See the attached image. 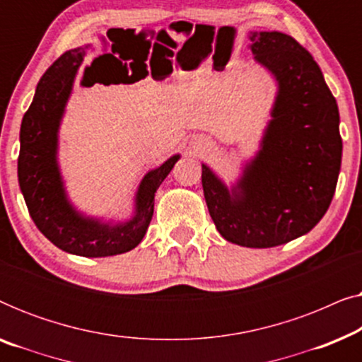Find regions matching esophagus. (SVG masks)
Listing matches in <instances>:
<instances>
[{
    "instance_id": "1",
    "label": "esophagus",
    "mask_w": 362,
    "mask_h": 362,
    "mask_svg": "<svg viewBox=\"0 0 362 362\" xmlns=\"http://www.w3.org/2000/svg\"><path fill=\"white\" fill-rule=\"evenodd\" d=\"M192 145H194V148H199V146H201V143H197V141H194V143H192Z\"/></svg>"
}]
</instances>
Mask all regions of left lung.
Here are the masks:
<instances>
[{"label": "left lung", "mask_w": 362, "mask_h": 362, "mask_svg": "<svg viewBox=\"0 0 362 362\" xmlns=\"http://www.w3.org/2000/svg\"><path fill=\"white\" fill-rule=\"evenodd\" d=\"M257 64L276 82L260 150L227 186L202 163V189L219 234L267 249L301 237L328 211L341 170L339 112L311 54L288 34L250 33Z\"/></svg>", "instance_id": "obj_1"}]
</instances>
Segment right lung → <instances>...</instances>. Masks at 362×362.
Here are the masks:
<instances>
[{"label":"right lung","instance_id":"add662e5","mask_svg":"<svg viewBox=\"0 0 362 362\" xmlns=\"http://www.w3.org/2000/svg\"><path fill=\"white\" fill-rule=\"evenodd\" d=\"M66 51L44 72L19 132L18 181L37 229L54 245L81 257H110L135 249L150 226L155 194L181 155L148 171L138 185L133 216L125 222L86 216L69 199L59 166V128L87 49Z\"/></svg>","mask_w":362,"mask_h":362}]
</instances>
